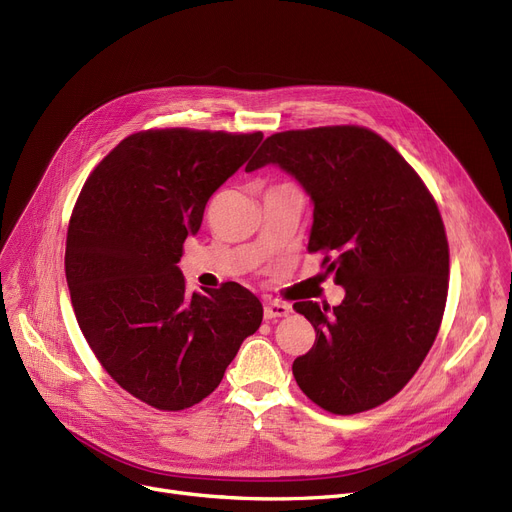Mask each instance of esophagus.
<instances>
[{
	"instance_id": "obj_1",
	"label": "esophagus",
	"mask_w": 512,
	"mask_h": 512,
	"mask_svg": "<svg viewBox=\"0 0 512 512\" xmlns=\"http://www.w3.org/2000/svg\"><path fill=\"white\" fill-rule=\"evenodd\" d=\"M290 313V307L286 303H278V301H270L265 303L263 307V315L265 319H276V317H286Z\"/></svg>"
}]
</instances>
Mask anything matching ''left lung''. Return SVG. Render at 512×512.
I'll return each instance as SVG.
<instances>
[{"instance_id": "obj_1", "label": "left lung", "mask_w": 512, "mask_h": 512, "mask_svg": "<svg viewBox=\"0 0 512 512\" xmlns=\"http://www.w3.org/2000/svg\"><path fill=\"white\" fill-rule=\"evenodd\" d=\"M278 164L313 199L309 253L346 294L338 307L294 303L315 328L292 363L317 407L355 415L384 405L421 367L446 307L450 253L436 199L386 139L365 126L267 137L247 172Z\"/></svg>"}]
</instances>
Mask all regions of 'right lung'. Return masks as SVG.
<instances>
[{
  "instance_id": "add662e5",
  "label": "right lung",
  "mask_w": 512,
  "mask_h": 512,
  "mask_svg": "<svg viewBox=\"0 0 512 512\" xmlns=\"http://www.w3.org/2000/svg\"><path fill=\"white\" fill-rule=\"evenodd\" d=\"M261 139L259 130L134 132L74 203L64 265L80 332L110 378L153 409L207 398L261 326L263 307L245 286L188 292L176 265L209 197Z\"/></svg>"
}]
</instances>
